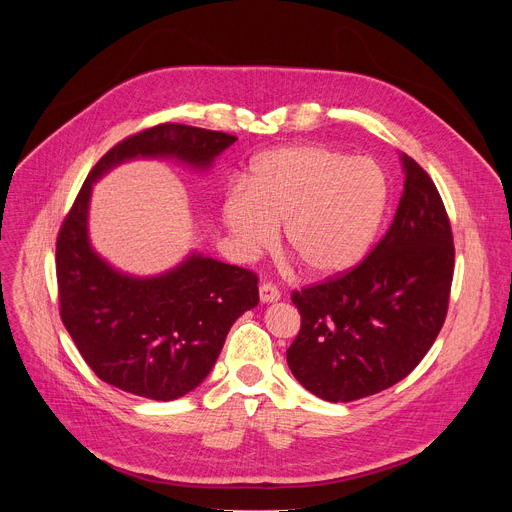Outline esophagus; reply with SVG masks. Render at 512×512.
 I'll use <instances>...</instances> for the list:
<instances>
[{"instance_id": "34e87169", "label": "esophagus", "mask_w": 512, "mask_h": 512, "mask_svg": "<svg viewBox=\"0 0 512 512\" xmlns=\"http://www.w3.org/2000/svg\"><path fill=\"white\" fill-rule=\"evenodd\" d=\"M281 298L279 289L273 285V283H261L259 285V300L263 304H271V302H277Z\"/></svg>"}]
</instances>
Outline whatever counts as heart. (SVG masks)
I'll list each match as a JSON object with an SVG mask.
<instances>
[{"label": "heart", "instance_id": "heart-1", "mask_svg": "<svg viewBox=\"0 0 512 512\" xmlns=\"http://www.w3.org/2000/svg\"><path fill=\"white\" fill-rule=\"evenodd\" d=\"M389 204L383 168L364 156L346 158L324 145H285L259 156L245 186L223 200V223L241 257L283 245L306 275L330 279L369 255Z\"/></svg>", "mask_w": 512, "mask_h": 512}]
</instances>
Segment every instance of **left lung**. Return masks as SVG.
<instances>
[{
  "instance_id": "8db88e82",
  "label": "left lung",
  "mask_w": 512,
  "mask_h": 512,
  "mask_svg": "<svg viewBox=\"0 0 512 512\" xmlns=\"http://www.w3.org/2000/svg\"><path fill=\"white\" fill-rule=\"evenodd\" d=\"M403 194L379 245L348 273L291 294L302 328L287 348L316 397L348 403L405 379L440 334L454 277V237L427 172L401 154Z\"/></svg>"
}]
</instances>
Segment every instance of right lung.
<instances>
[{"label":"right lung","mask_w":512,"mask_h":512,"mask_svg":"<svg viewBox=\"0 0 512 512\" xmlns=\"http://www.w3.org/2000/svg\"><path fill=\"white\" fill-rule=\"evenodd\" d=\"M235 135L160 123L111 148L87 176L56 241L60 318L93 373L137 397L172 401L212 371L235 320L259 304L249 269L190 253L174 269L133 277L89 241L93 184L135 158H168L208 170Z\"/></svg>","instance_id":"right-lung-1"}]
</instances>
